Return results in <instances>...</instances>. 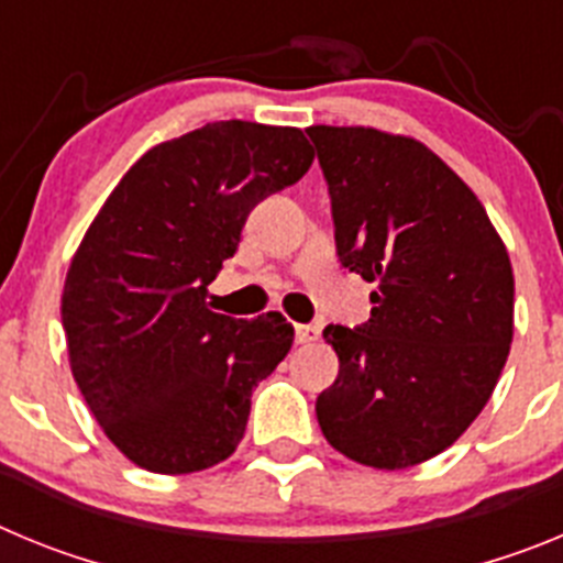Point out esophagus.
Masks as SVG:
<instances>
[{"instance_id": "obj_1", "label": "esophagus", "mask_w": 563, "mask_h": 563, "mask_svg": "<svg viewBox=\"0 0 563 563\" xmlns=\"http://www.w3.org/2000/svg\"><path fill=\"white\" fill-rule=\"evenodd\" d=\"M318 335H321V330H318L316 324H298L296 327V341L298 343H316Z\"/></svg>"}]
</instances>
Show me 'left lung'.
Returning <instances> with one entry per match:
<instances>
[{
  "label": "left lung",
  "mask_w": 563,
  "mask_h": 563,
  "mask_svg": "<svg viewBox=\"0 0 563 563\" xmlns=\"http://www.w3.org/2000/svg\"><path fill=\"white\" fill-rule=\"evenodd\" d=\"M341 265L377 290L361 330L327 327L338 377L316 400L343 456L380 471L454 445L494 395L514 341V267L460 174L426 143L310 126Z\"/></svg>",
  "instance_id": "left-lung-1"
}]
</instances>
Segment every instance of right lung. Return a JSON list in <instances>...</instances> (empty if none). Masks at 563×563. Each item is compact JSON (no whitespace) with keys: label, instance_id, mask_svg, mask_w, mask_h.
<instances>
[{"label":"right lung","instance_id":"add662e5","mask_svg":"<svg viewBox=\"0 0 563 563\" xmlns=\"http://www.w3.org/2000/svg\"><path fill=\"white\" fill-rule=\"evenodd\" d=\"M312 157L296 126L208 123L148 148L84 233L62 292L69 369L143 471H206L245 437L253 386L285 361L292 324L208 310V285L253 206Z\"/></svg>","mask_w":563,"mask_h":563}]
</instances>
